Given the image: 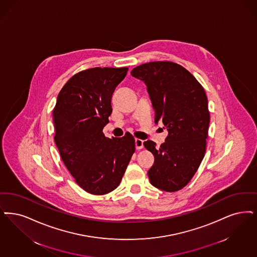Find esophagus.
Segmentation results:
<instances>
[{
  "instance_id": "obj_1",
  "label": "esophagus",
  "mask_w": 257,
  "mask_h": 257,
  "mask_svg": "<svg viewBox=\"0 0 257 257\" xmlns=\"http://www.w3.org/2000/svg\"><path fill=\"white\" fill-rule=\"evenodd\" d=\"M135 143H136V149H137V150H141V149L144 148V141H143V140L136 139Z\"/></svg>"
}]
</instances>
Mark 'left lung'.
<instances>
[{"instance_id": "1", "label": "left lung", "mask_w": 257, "mask_h": 257, "mask_svg": "<svg viewBox=\"0 0 257 257\" xmlns=\"http://www.w3.org/2000/svg\"><path fill=\"white\" fill-rule=\"evenodd\" d=\"M131 74L145 82L155 109V122L163 120L168 130L161 147L152 141L144 143L155 158L148 171L150 183L164 191H178L190 182L205 157L210 119L205 90L190 72L174 62L142 64Z\"/></svg>"}]
</instances>
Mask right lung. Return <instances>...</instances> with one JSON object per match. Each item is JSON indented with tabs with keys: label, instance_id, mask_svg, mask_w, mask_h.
<instances>
[{
	"label": "right lung",
	"instance_id": "1",
	"mask_svg": "<svg viewBox=\"0 0 257 257\" xmlns=\"http://www.w3.org/2000/svg\"><path fill=\"white\" fill-rule=\"evenodd\" d=\"M128 68H92L75 73L58 93L53 108L54 142L77 185L93 195L107 194L121 182L135 152L130 133L106 138L111 99Z\"/></svg>",
	"mask_w": 257,
	"mask_h": 257
}]
</instances>
